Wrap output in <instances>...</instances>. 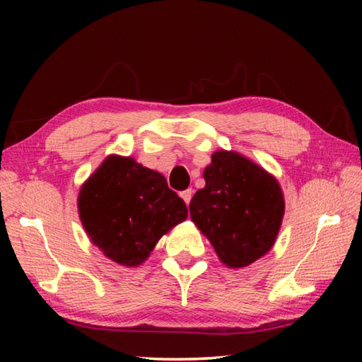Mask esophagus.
Segmentation results:
<instances>
[{
	"label": "esophagus",
	"instance_id": "34e87169",
	"mask_svg": "<svg viewBox=\"0 0 362 362\" xmlns=\"http://www.w3.org/2000/svg\"><path fill=\"white\" fill-rule=\"evenodd\" d=\"M180 196H182V199L185 201L187 203V206L189 204V201H192V196H193V189L192 188H188V189H185V192H182L180 193Z\"/></svg>",
	"mask_w": 362,
	"mask_h": 362
}]
</instances>
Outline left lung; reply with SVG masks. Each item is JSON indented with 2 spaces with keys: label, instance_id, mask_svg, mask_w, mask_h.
I'll use <instances>...</instances> for the list:
<instances>
[{
  "label": "left lung",
  "instance_id": "left-lung-1",
  "mask_svg": "<svg viewBox=\"0 0 362 362\" xmlns=\"http://www.w3.org/2000/svg\"><path fill=\"white\" fill-rule=\"evenodd\" d=\"M206 187L189 203V217L225 265L247 267L272 249L284 216L279 183L235 151H217L204 169Z\"/></svg>",
  "mask_w": 362,
  "mask_h": 362
}]
</instances>
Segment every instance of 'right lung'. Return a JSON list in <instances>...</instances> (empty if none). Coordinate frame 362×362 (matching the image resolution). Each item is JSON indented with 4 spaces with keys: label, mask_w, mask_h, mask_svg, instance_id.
<instances>
[{
    "label": "right lung",
    "mask_w": 362,
    "mask_h": 362,
    "mask_svg": "<svg viewBox=\"0 0 362 362\" xmlns=\"http://www.w3.org/2000/svg\"><path fill=\"white\" fill-rule=\"evenodd\" d=\"M78 207L90 241L127 267L140 265L159 238L188 216L161 174L121 156H108L89 177Z\"/></svg>",
    "instance_id": "1"
}]
</instances>
